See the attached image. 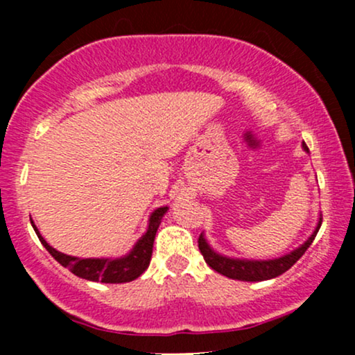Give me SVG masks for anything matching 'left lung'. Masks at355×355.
Instances as JSON below:
<instances>
[{
    "mask_svg": "<svg viewBox=\"0 0 355 355\" xmlns=\"http://www.w3.org/2000/svg\"><path fill=\"white\" fill-rule=\"evenodd\" d=\"M304 148L307 150V145L305 144H304ZM320 225H322V218L319 220V223H317L315 232L309 237V240L304 243V245H300L297 250L291 252L288 255H284L275 260H239V259H229V257L218 255L217 252L211 250L202 234L200 237H198V248H200L205 262L209 263L215 272H218V274L235 280L260 282V280H268V279H274V277L282 275L284 272H287L288 268L294 266L297 260L305 254V250L312 245L313 239H315Z\"/></svg>",
    "mask_w": 355,
    "mask_h": 355,
    "instance_id": "obj_1",
    "label": "left lung"
}]
</instances>
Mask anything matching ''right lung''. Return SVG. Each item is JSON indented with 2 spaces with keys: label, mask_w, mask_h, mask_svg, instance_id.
Instances as JSON below:
<instances>
[{
  "label": "right lung",
  "mask_w": 355,
  "mask_h": 355,
  "mask_svg": "<svg viewBox=\"0 0 355 355\" xmlns=\"http://www.w3.org/2000/svg\"><path fill=\"white\" fill-rule=\"evenodd\" d=\"M166 207L157 209L150 217L148 230L146 234L137 242V245L133 247V250L128 255H125L123 259H78V257L64 255L61 252L55 250L46 243L36 227L33 229L38 235L40 242L43 243L44 248L50 252L51 257H55L56 262H60L61 266L67 267L68 270L73 272L76 277L81 279L92 280V282H103V284H123L130 282V280H135L137 277H140L150 266V259H152L153 252V240L157 235L158 225H160V220L165 215Z\"/></svg>",
  "instance_id": "add662e5"
}]
</instances>
